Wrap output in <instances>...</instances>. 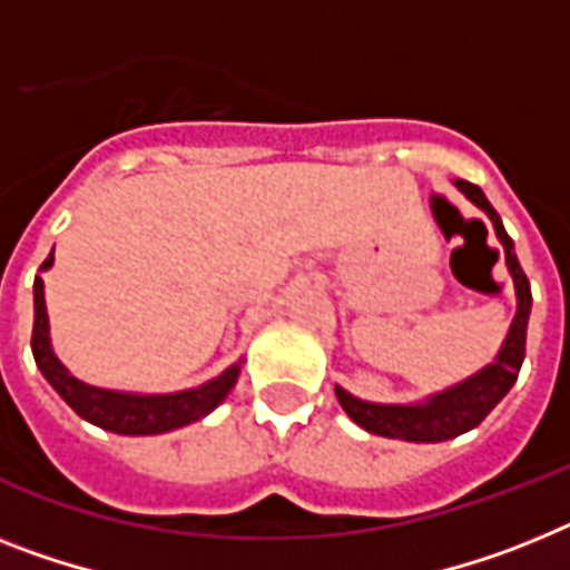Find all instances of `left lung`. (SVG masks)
Returning a JSON list of instances; mask_svg holds the SVG:
<instances>
[{
	"instance_id": "obj_1",
	"label": "left lung",
	"mask_w": 570,
	"mask_h": 570,
	"mask_svg": "<svg viewBox=\"0 0 570 570\" xmlns=\"http://www.w3.org/2000/svg\"><path fill=\"white\" fill-rule=\"evenodd\" d=\"M455 185L463 194L470 196L478 208H484L487 217L492 219V228L499 234L501 246H504L507 266H510V275H513L515 284V298H519L513 327L507 333V342L504 347H501L499 358H495L490 367H484L481 374L461 382L455 389L432 396V400L423 405L362 403V400L351 396L347 391L336 389L342 409L351 414L353 423L362 425V429L371 434L409 440V443H440V440H452L458 438V434L475 429V425L504 400L507 391L513 389V382L519 380L521 362H524V342H528L530 301H533V295H530V281L528 275H524V269L519 266L513 240H510V234L501 226L499 212L492 208L490 199L484 196V190L466 179H455Z\"/></svg>"
}]
</instances>
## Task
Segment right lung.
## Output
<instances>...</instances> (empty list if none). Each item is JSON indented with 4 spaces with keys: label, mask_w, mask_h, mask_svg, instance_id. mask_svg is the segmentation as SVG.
<instances>
[{
    "label": "right lung",
    "mask_w": 570,
    "mask_h": 570,
    "mask_svg": "<svg viewBox=\"0 0 570 570\" xmlns=\"http://www.w3.org/2000/svg\"><path fill=\"white\" fill-rule=\"evenodd\" d=\"M55 261V248L46 257L42 269H49ZM33 362L42 371V376L51 382V389L63 396L71 409L89 423L107 429L115 434H161L174 432L179 425L196 423L208 411L217 409L234 389L240 376V365L228 367L217 380L205 382L199 389L179 391V394L161 396H132L115 394V391L92 389L83 385L66 371L49 344V315H46V298H42V277H33V333H31Z\"/></svg>",
    "instance_id": "obj_1"
}]
</instances>
